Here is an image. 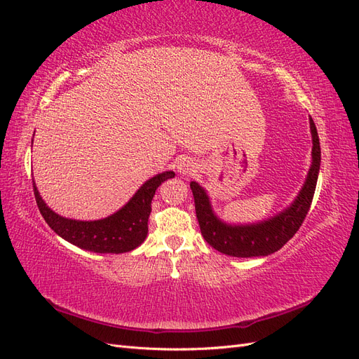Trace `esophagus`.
Masks as SVG:
<instances>
[{"mask_svg":"<svg viewBox=\"0 0 359 359\" xmlns=\"http://www.w3.org/2000/svg\"><path fill=\"white\" fill-rule=\"evenodd\" d=\"M175 168H177V170H178L180 173H182V175H189V173H191V172L194 170L193 163H191L190 160H187V158H180V160L177 161Z\"/></svg>","mask_w":359,"mask_h":359,"instance_id":"34e87169","label":"esophagus"}]
</instances>
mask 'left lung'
<instances>
[{"label":"left lung","mask_w":359,"mask_h":359,"mask_svg":"<svg viewBox=\"0 0 359 359\" xmlns=\"http://www.w3.org/2000/svg\"><path fill=\"white\" fill-rule=\"evenodd\" d=\"M310 130L313 137L311 166L306 182L293 203L274 215L273 219L255 223L232 226L222 222L211 208L210 198L198 182L191 181L190 189L194 198V208L201 226V232L208 243L220 253L235 257L268 256L283 247L297 233L310 210L316 190L320 168V144L316 126L310 118Z\"/></svg>","instance_id":"obj_1"}]
</instances>
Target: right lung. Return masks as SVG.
<instances>
[{
    "instance_id": "obj_1",
    "label": "right lung",
    "mask_w": 359,
    "mask_h": 359,
    "mask_svg": "<svg viewBox=\"0 0 359 359\" xmlns=\"http://www.w3.org/2000/svg\"><path fill=\"white\" fill-rule=\"evenodd\" d=\"M175 177V172L168 170L148 180L135 196L121 210L102 220L81 222L61 217L53 212L40 198V193L32 181L36 202L43 219L50 229L73 245L94 253H127L144 243L148 233V217L151 214L157 187L163 181Z\"/></svg>"
}]
</instances>
